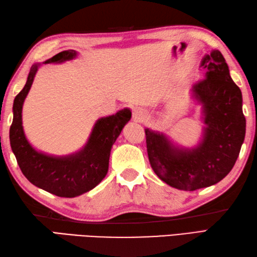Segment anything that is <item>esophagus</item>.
Returning a JSON list of instances; mask_svg holds the SVG:
<instances>
[{"label": "esophagus", "instance_id": "1", "mask_svg": "<svg viewBox=\"0 0 257 257\" xmlns=\"http://www.w3.org/2000/svg\"><path fill=\"white\" fill-rule=\"evenodd\" d=\"M133 116H134L135 121L141 122V121H144L145 118H146V111L141 108H135L134 112H133Z\"/></svg>", "mask_w": 257, "mask_h": 257}]
</instances>
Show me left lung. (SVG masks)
Returning <instances> with one entry per match:
<instances>
[{"mask_svg":"<svg viewBox=\"0 0 257 257\" xmlns=\"http://www.w3.org/2000/svg\"><path fill=\"white\" fill-rule=\"evenodd\" d=\"M205 78L193 85L203 106L204 136L192 150L174 147L165 135L146 129L147 152L152 170L171 187L194 191L220 182L232 170L241 151L246 120L242 92L230 76L220 51L203 57Z\"/></svg>","mask_w":257,"mask_h":257,"instance_id":"1","label":"left lung"}]
</instances>
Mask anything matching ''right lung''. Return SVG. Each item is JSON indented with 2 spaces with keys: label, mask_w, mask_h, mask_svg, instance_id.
Masks as SVG:
<instances>
[{
  "label": "right lung",
  "mask_w": 257,
  "mask_h": 257,
  "mask_svg": "<svg viewBox=\"0 0 257 257\" xmlns=\"http://www.w3.org/2000/svg\"><path fill=\"white\" fill-rule=\"evenodd\" d=\"M77 53L63 51L47 59L45 64L63 63ZM38 65H33L27 81L13 103V122L10 143L21 171L31 183L62 198H74L94 189L106 177L111 147L123 125L132 118L129 109L101 118L96 122L88 143L83 150L68 157L56 158L37 152L26 140L22 125V107L34 80Z\"/></svg>",
  "instance_id": "add662e5"
}]
</instances>
